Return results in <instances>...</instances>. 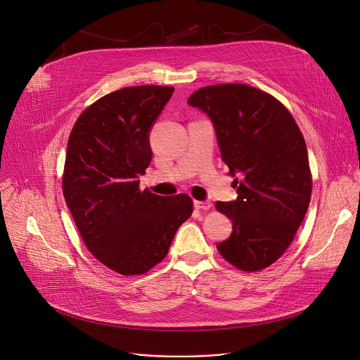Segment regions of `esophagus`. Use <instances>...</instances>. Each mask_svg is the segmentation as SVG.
Listing matches in <instances>:
<instances>
[{
	"label": "esophagus",
	"instance_id": "esophagus-1",
	"mask_svg": "<svg viewBox=\"0 0 360 360\" xmlns=\"http://www.w3.org/2000/svg\"><path fill=\"white\" fill-rule=\"evenodd\" d=\"M193 207H195L196 210H203V211H208V210H211L212 203H211L210 200H195V202H193Z\"/></svg>",
	"mask_w": 360,
	"mask_h": 360
}]
</instances>
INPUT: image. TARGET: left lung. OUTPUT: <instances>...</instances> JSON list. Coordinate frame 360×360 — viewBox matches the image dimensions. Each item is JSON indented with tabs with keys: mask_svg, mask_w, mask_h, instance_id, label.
Returning a JSON list of instances; mask_svg holds the SVG:
<instances>
[{
	"mask_svg": "<svg viewBox=\"0 0 360 360\" xmlns=\"http://www.w3.org/2000/svg\"><path fill=\"white\" fill-rule=\"evenodd\" d=\"M188 104L211 118L229 174L240 176L238 198L215 203L233 228L217 248L235 268L262 271L285 253L309 207L304 138L281 101L246 84L199 88Z\"/></svg>",
	"mask_w": 360,
	"mask_h": 360,
	"instance_id": "left-lung-1",
	"label": "left lung"
}]
</instances>
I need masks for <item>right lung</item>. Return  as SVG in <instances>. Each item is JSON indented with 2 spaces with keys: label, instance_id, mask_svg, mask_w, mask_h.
<instances>
[{
  "label": "right lung",
  "instance_id": "right-lung-1",
  "mask_svg": "<svg viewBox=\"0 0 360 360\" xmlns=\"http://www.w3.org/2000/svg\"><path fill=\"white\" fill-rule=\"evenodd\" d=\"M174 89L139 85L107 94L82 111L68 138L65 202L88 250L124 276L158 265L193 211L186 193L139 189L152 160L149 129Z\"/></svg>",
  "mask_w": 360,
  "mask_h": 360
}]
</instances>
